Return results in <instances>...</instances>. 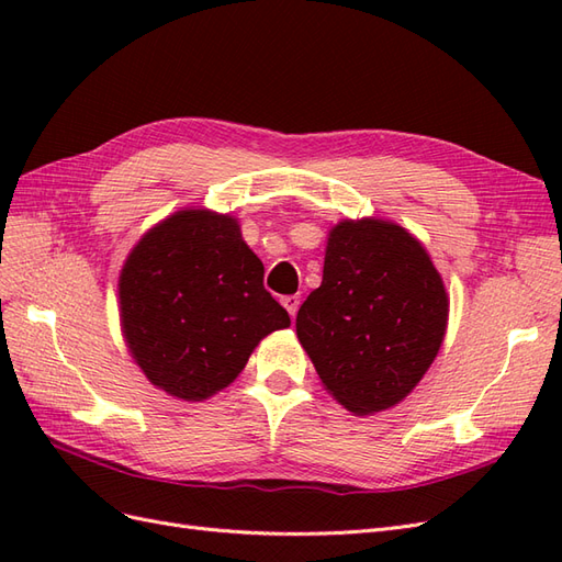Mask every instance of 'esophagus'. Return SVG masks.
I'll return each mask as SVG.
<instances>
[{"label":"esophagus","mask_w":562,"mask_h":562,"mask_svg":"<svg viewBox=\"0 0 562 562\" xmlns=\"http://www.w3.org/2000/svg\"><path fill=\"white\" fill-rule=\"evenodd\" d=\"M281 304L288 310V314L295 318V314L300 310V297L297 295H285V297H281Z\"/></svg>","instance_id":"esophagus-1"}]
</instances>
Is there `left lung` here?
<instances>
[{
	"instance_id": "8db88e82",
	"label": "left lung",
	"mask_w": 562,
	"mask_h": 562,
	"mask_svg": "<svg viewBox=\"0 0 562 562\" xmlns=\"http://www.w3.org/2000/svg\"><path fill=\"white\" fill-rule=\"evenodd\" d=\"M448 314L427 248L396 223L361 217L328 232L323 281L295 330L328 394L353 415H378L431 368Z\"/></svg>"
}]
</instances>
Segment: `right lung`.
Masks as SVG:
<instances>
[{"mask_svg":"<svg viewBox=\"0 0 562 562\" xmlns=\"http://www.w3.org/2000/svg\"><path fill=\"white\" fill-rule=\"evenodd\" d=\"M262 279L236 217L209 209L164 217L119 274V318L133 361L168 396H215L269 333L291 326Z\"/></svg>","mask_w":562,"mask_h":562,"instance_id":"1","label":"right lung"}]
</instances>
